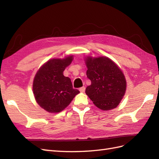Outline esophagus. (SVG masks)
I'll return each mask as SVG.
<instances>
[{
	"label": "esophagus",
	"instance_id": "34e87169",
	"mask_svg": "<svg viewBox=\"0 0 159 159\" xmlns=\"http://www.w3.org/2000/svg\"><path fill=\"white\" fill-rule=\"evenodd\" d=\"M79 91L80 92H84L85 91V87H80V88L79 89Z\"/></svg>",
	"mask_w": 159,
	"mask_h": 159
}]
</instances>
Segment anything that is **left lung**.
Here are the masks:
<instances>
[{
	"mask_svg": "<svg viewBox=\"0 0 159 159\" xmlns=\"http://www.w3.org/2000/svg\"><path fill=\"white\" fill-rule=\"evenodd\" d=\"M87 76L91 80L85 93L93 103L104 111L116 108L123 98L126 81L122 71L106 57H87Z\"/></svg>",
	"mask_w": 159,
	"mask_h": 159,
	"instance_id": "1",
	"label": "left lung"
}]
</instances>
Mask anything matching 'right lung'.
<instances>
[{
	"label": "right lung",
	"mask_w": 159,
	"mask_h": 159,
	"mask_svg": "<svg viewBox=\"0 0 159 159\" xmlns=\"http://www.w3.org/2000/svg\"><path fill=\"white\" fill-rule=\"evenodd\" d=\"M73 56L48 61L36 73L33 90L36 102L49 113H59L69 105L80 92L73 89L69 77L63 75Z\"/></svg>",
	"instance_id": "1"
}]
</instances>
